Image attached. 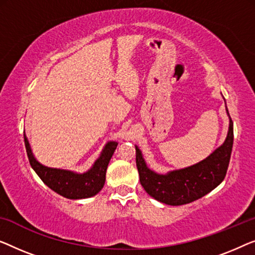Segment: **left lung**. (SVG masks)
<instances>
[{"label": "left lung", "mask_w": 255, "mask_h": 255, "mask_svg": "<svg viewBox=\"0 0 255 255\" xmlns=\"http://www.w3.org/2000/svg\"><path fill=\"white\" fill-rule=\"evenodd\" d=\"M228 111V110H227ZM229 114V111H228ZM234 144V123L230 118L227 139L208 158L182 170L157 174L146 167L136 146L139 182L150 196L170 206H181L202 198L224 180Z\"/></svg>", "instance_id": "8db88e82"}]
</instances>
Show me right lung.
<instances>
[{"label": "right lung", "mask_w": 255, "mask_h": 255, "mask_svg": "<svg viewBox=\"0 0 255 255\" xmlns=\"http://www.w3.org/2000/svg\"><path fill=\"white\" fill-rule=\"evenodd\" d=\"M24 142L31 166L39 175V178L57 194L73 200L91 198L103 188L106 179L107 165L118 145L117 142L107 143L102 155L93 164L91 170L83 174H78L71 171L44 166L37 162L32 155L30 144L25 135Z\"/></svg>", "instance_id": "obj_1"}]
</instances>
